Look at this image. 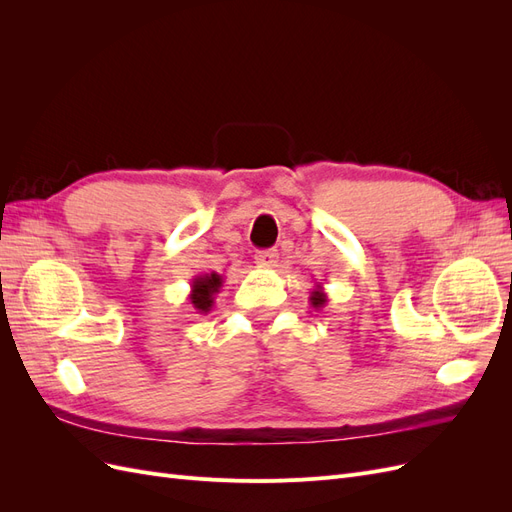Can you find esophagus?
I'll return each instance as SVG.
<instances>
[{
  "label": "esophagus",
  "mask_w": 512,
  "mask_h": 512,
  "mask_svg": "<svg viewBox=\"0 0 512 512\" xmlns=\"http://www.w3.org/2000/svg\"><path fill=\"white\" fill-rule=\"evenodd\" d=\"M277 258H280V254H277L275 250H262V252H258V254L254 256L256 265H258V267H262V269H271V267H275Z\"/></svg>",
  "instance_id": "esophagus-1"
}]
</instances>
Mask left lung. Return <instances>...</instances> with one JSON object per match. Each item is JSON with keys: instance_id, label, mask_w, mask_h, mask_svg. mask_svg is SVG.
<instances>
[{"instance_id": "left-lung-1", "label": "left lung", "mask_w": 512, "mask_h": 512, "mask_svg": "<svg viewBox=\"0 0 512 512\" xmlns=\"http://www.w3.org/2000/svg\"><path fill=\"white\" fill-rule=\"evenodd\" d=\"M309 303H312V307H324V303H327V292H324V288L320 284H316V288L309 292Z\"/></svg>"}]
</instances>
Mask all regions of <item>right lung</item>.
I'll return each instance as SVG.
<instances>
[{"mask_svg":"<svg viewBox=\"0 0 512 512\" xmlns=\"http://www.w3.org/2000/svg\"><path fill=\"white\" fill-rule=\"evenodd\" d=\"M224 284V277L218 273H203V275H194V280L190 282V303L196 309V314H209L211 307L215 303V294L220 292Z\"/></svg>","mask_w":512,"mask_h":512,"instance_id":"add662e5","label":"right lung"}]
</instances>
